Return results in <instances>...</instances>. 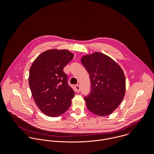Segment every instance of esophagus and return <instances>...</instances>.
Masks as SVG:
<instances>
[{"label": "esophagus", "mask_w": 154, "mask_h": 154, "mask_svg": "<svg viewBox=\"0 0 154 154\" xmlns=\"http://www.w3.org/2000/svg\"><path fill=\"white\" fill-rule=\"evenodd\" d=\"M75 89H76V92H80V87H79V84L76 85L75 86Z\"/></svg>", "instance_id": "1"}]
</instances>
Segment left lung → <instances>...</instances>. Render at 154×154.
<instances>
[{"label": "left lung", "mask_w": 154, "mask_h": 154, "mask_svg": "<svg viewBox=\"0 0 154 154\" xmlns=\"http://www.w3.org/2000/svg\"><path fill=\"white\" fill-rule=\"evenodd\" d=\"M81 62L91 85L90 92L84 97L88 110L100 116L109 115L120 105L125 94L123 70L110 57L99 52L83 56Z\"/></svg>", "instance_id": "obj_1"}]
</instances>
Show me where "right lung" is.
I'll use <instances>...</instances> for the list:
<instances>
[{
  "instance_id": "obj_1",
  "label": "right lung",
  "mask_w": 154,
  "mask_h": 154,
  "mask_svg": "<svg viewBox=\"0 0 154 154\" xmlns=\"http://www.w3.org/2000/svg\"><path fill=\"white\" fill-rule=\"evenodd\" d=\"M74 55L67 50H48L32 63L29 86L37 107L45 115L57 117L71 105L75 92L68 84L64 67Z\"/></svg>"
}]
</instances>
